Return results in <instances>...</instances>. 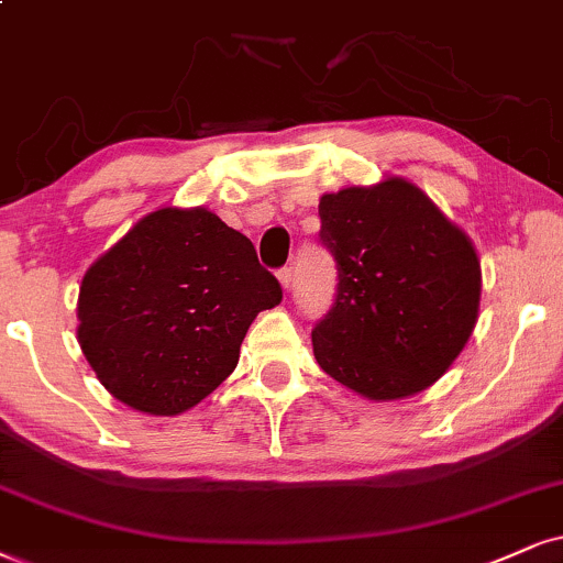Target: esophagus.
<instances>
[{
	"instance_id": "esophagus-1",
	"label": "esophagus",
	"mask_w": 563,
	"mask_h": 563,
	"mask_svg": "<svg viewBox=\"0 0 563 563\" xmlns=\"http://www.w3.org/2000/svg\"><path fill=\"white\" fill-rule=\"evenodd\" d=\"M276 276H279V284H282L284 292H289V287H292V268H282Z\"/></svg>"
}]
</instances>
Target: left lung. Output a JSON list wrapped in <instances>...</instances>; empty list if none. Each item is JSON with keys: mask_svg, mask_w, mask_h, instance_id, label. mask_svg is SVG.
Instances as JSON below:
<instances>
[{"mask_svg": "<svg viewBox=\"0 0 563 563\" xmlns=\"http://www.w3.org/2000/svg\"><path fill=\"white\" fill-rule=\"evenodd\" d=\"M321 240L339 266L334 308L313 329L318 365L371 401L433 386L473 336V240L405 177L325 192Z\"/></svg>", "mask_w": 563, "mask_h": 563, "instance_id": "obj_1", "label": "left lung"}]
</instances>
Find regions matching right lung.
I'll list each match as a JSON object with an SVG mask.
<instances>
[{"mask_svg":"<svg viewBox=\"0 0 563 563\" xmlns=\"http://www.w3.org/2000/svg\"><path fill=\"white\" fill-rule=\"evenodd\" d=\"M279 302L245 234L203 206H166L90 263L78 342L114 399L172 418L238 367L250 323Z\"/></svg>","mask_w":563,"mask_h":563,"instance_id":"right-lung-1","label":"right lung"}]
</instances>
